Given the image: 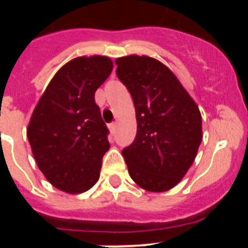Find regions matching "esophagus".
<instances>
[{
  "label": "esophagus",
  "instance_id": "34e87169",
  "mask_svg": "<svg viewBox=\"0 0 248 248\" xmlns=\"http://www.w3.org/2000/svg\"><path fill=\"white\" fill-rule=\"evenodd\" d=\"M108 128L109 130H110L111 134H114V133H115V128H117V124H115V123H110L108 125Z\"/></svg>",
  "mask_w": 248,
  "mask_h": 248
}]
</instances>
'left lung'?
I'll list each match as a JSON object with an SVG mask.
<instances>
[{
	"label": "left lung",
	"mask_w": 248,
	"mask_h": 248,
	"mask_svg": "<svg viewBox=\"0 0 248 248\" xmlns=\"http://www.w3.org/2000/svg\"><path fill=\"white\" fill-rule=\"evenodd\" d=\"M115 64L137 115V137L122 153L129 175L146 191H168L180 183L198 154L202 140L199 107L157 59L131 54L117 58Z\"/></svg>",
	"instance_id": "8db88e82"
}]
</instances>
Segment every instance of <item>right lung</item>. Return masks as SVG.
<instances>
[{"label": "right lung", "mask_w": 248, "mask_h": 248, "mask_svg": "<svg viewBox=\"0 0 248 248\" xmlns=\"http://www.w3.org/2000/svg\"><path fill=\"white\" fill-rule=\"evenodd\" d=\"M111 71L109 57L72 59L54 74L32 113L27 128L32 154L61 191L82 194L99 179L110 145L94 94Z\"/></svg>", "instance_id": "right-lung-1"}]
</instances>
